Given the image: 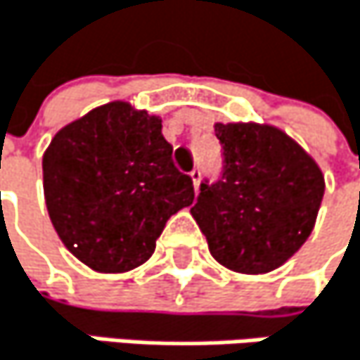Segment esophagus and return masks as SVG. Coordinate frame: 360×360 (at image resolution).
I'll list each match as a JSON object with an SVG mask.
<instances>
[{
    "instance_id": "1",
    "label": "esophagus",
    "mask_w": 360,
    "mask_h": 360,
    "mask_svg": "<svg viewBox=\"0 0 360 360\" xmlns=\"http://www.w3.org/2000/svg\"><path fill=\"white\" fill-rule=\"evenodd\" d=\"M190 176H192V184H194V190H198V184H200V168H194V170L190 172Z\"/></svg>"
}]
</instances>
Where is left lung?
Wrapping results in <instances>:
<instances>
[{
	"label": "left lung",
	"instance_id": "left-lung-1",
	"mask_svg": "<svg viewBox=\"0 0 360 360\" xmlns=\"http://www.w3.org/2000/svg\"><path fill=\"white\" fill-rule=\"evenodd\" d=\"M215 134L221 172L200 184L192 215L219 264L237 273L273 271L311 235L324 176L273 125L215 123Z\"/></svg>",
	"mask_w": 360,
	"mask_h": 360
}]
</instances>
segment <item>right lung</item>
<instances>
[{"label": "right lung", "instance_id": "obj_1", "mask_svg": "<svg viewBox=\"0 0 360 360\" xmlns=\"http://www.w3.org/2000/svg\"><path fill=\"white\" fill-rule=\"evenodd\" d=\"M44 198L63 245L100 273L151 258L170 215L194 200L162 119L110 102L55 134L44 158Z\"/></svg>", "mask_w": 360, "mask_h": 360}]
</instances>
